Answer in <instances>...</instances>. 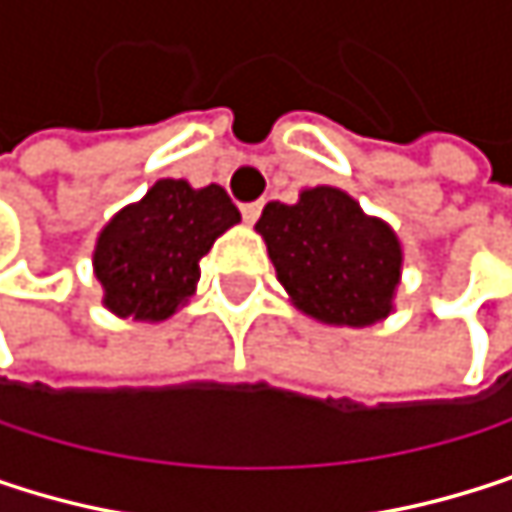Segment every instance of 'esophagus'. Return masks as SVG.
Instances as JSON below:
<instances>
[{"label": "esophagus", "instance_id": "esophagus-1", "mask_svg": "<svg viewBox=\"0 0 512 512\" xmlns=\"http://www.w3.org/2000/svg\"><path fill=\"white\" fill-rule=\"evenodd\" d=\"M239 209H242V218H245L248 224H254V221L261 218V209H264V206H261V203H242Z\"/></svg>", "mask_w": 512, "mask_h": 512}]
</instances>
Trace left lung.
I'll return each mask as SVG.
<instances>
[{
  "mask_svg": "<svg viewBox=\"0 0 512 512\" xmlns=\"http://www.w3.org/2000/svg\"><path fill=\"white\" fill-rule=\"evenodd\" d=\"M258 233L279 282L306 315L339 327H369L390 315L402 270L399 239L345 191L321 185L297 203H267Z\"/></svg>",
  "mask_w": 512,
  "mask_h": 512,
  "instance_id": "left-lung-1",
  "label": "left lung"
}]
</instances>
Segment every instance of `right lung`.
<instances>
[{
    "label": "right lung",
    "instance_id": "add662e5",
    "mask_svg": "<svg viewBox=\"0 0 512 512\" xmlns=\"http://www.w3.org/2000/svg\"><path fill=\"white\" fill-rule=\"evenodd\" d=\"M236 221L239 209L221 185L158 179L98 236L95 276L104 285V306L134 321L170 318L194 294L200 258Z\"/></svg>",
    "mask_w": 512,
    "mask_h": 512
}]
</instances>
